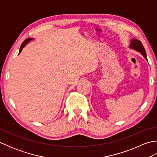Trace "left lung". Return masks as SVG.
<instances>
[{"label":"left lung","mask_w":157,"mask_h":157,"mask_svg":"<svg viewBox=\"0 0 157 157\" xmlns=\"http://www.w3.org/2000/svg\"><path fill=\"white\" fill-rule=\"evenodd\" d=\"M129 48L133 49V50H135V51H138L139 52H140L142 55L144 56V57L146 60H147V58H146V54L145 49L144 48V46H143L142 42L140 40H138L133 38L131 40V42H130Z\"/></svg>","instance_id":"left-lung-1"}]
</instances>
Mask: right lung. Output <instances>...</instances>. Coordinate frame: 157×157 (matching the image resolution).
<instances>
[{"label": "right lung", "instance_id": "add662e5", "mask_svg": "<svg viewBox=\"0 0 157 157\" xmlns=\"http://www.w3.org/2000/svg\"><path fill=\"white\" fill-rule=\"evenodd\" d=\"M32 40H33V38H27V39H25L24 41H23V42L22 43V44L21 45V46H20V49H19V54H20V52H21L22 49L25 47V46H26V44H27L28 43L29 41Z\"/></svg>", "mask_w": 157, "mask_h": 157}]
</instances>
